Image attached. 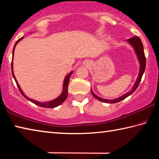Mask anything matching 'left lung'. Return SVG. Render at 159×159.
<instances>
[{
	"label": "left lung",
	"mask_w": 159,
	"mask_h": 159,
	"mask_svg": "<svg viewBox=\"0 0 159 159\" xmlns=\"http://www.w3.org/2000/svg\"><path fill=\"white\" fill-rule=\"evenodd\" d=\"M128 42L130 43L133 45V47L134 48V51L138 55V60L139 61V64H140V67H139V73L138 75V79H137L135 83L134 84V86L132 88V90L130 91V92L127 93L125 95H122L120 98L114 99H102L101 98H99L97 95H95V94L93 93V92L91 90V93H92L93 95L95 97V98L98 99V100L101 101L102 102H105V103H116V102H118L120 101L123 100V99H125L126 98H128L129 95H130L131 94H133L134 90H135L137 88H138V85L139 84V83L141 81L142 75H143L144 70H145V67H146V57H145V55L144 52V47L143 45H142V43L139 37L134 36L133 38H131V39L128 40Z\"/></svg>",
	"instance_id": "left-lung-1"
}]
</instances>
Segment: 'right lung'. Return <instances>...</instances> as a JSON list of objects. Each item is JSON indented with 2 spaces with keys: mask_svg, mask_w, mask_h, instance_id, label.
Listing matches in <instances>:
<instances>
[{
  "mask_svg": "<svg viewBox=\"0 0 159 159\" xmlns=\"http://www.w3.org/2000/svg\"><path fill=\"white\" fill-rule=\"evenodd\" d=\"M23 39V37H21V39H20L18 40V41L15 43V46L13 48V50H12V55H14V51H15V48L16 46V45L18 43V42L21 41V39ZM12 60H13V56H12ZM11 67H12V76L14 78V79L15 80L16 83H17V85L19 88V90H20V92L21 93V95H22L25 98L28 99L29 101L31 102L32 103H34L35 104H36V105L39 106V107H45V108H54V107H56L59 105H60L61 104H62L63 102L65 101V99L67 98V95H68V85H69V79H70V76H71L72 73H73V71H71L70 73L67 75V76L65 77V79H64V85H63V91L62 93H61V95L58 97L57 98H56L55 99H54V100L52 101H50V102H38V101H35L34 99L29 98L28 97H26L25 93H23V91L21 90L20 86L19 85L17 81V80L15 79V76L14 75V73H13V62H12V64H11Z\"/></svg>",
  "mask_w": 159,
  "mask_h": 159,
  "instance_id": "obj_1",
  "label": "right lung"
}]
</instances>
